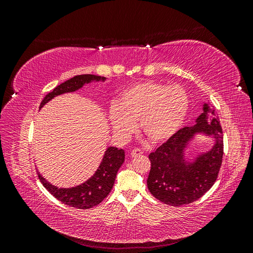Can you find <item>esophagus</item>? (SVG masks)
<instances>
[{
  "mask_svg": "<svg viewBox=\"0 0 253 253\" xmlns=\"http://www.w3.org/2000/svg\"><path fill=\"white\" fill-rule=\"evenodd\" d=\"M141 154H143V152H142V150H140V149H134L132 152H131V156L132 157H136V156H140Z\"/></svg>",
  "mask_w": 253,
  "mask_h": 253,
  "instance_id": "34e87169",
  "label": "esophagus"
}]
</instances>
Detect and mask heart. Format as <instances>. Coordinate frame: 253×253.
Masks as SVG:
<instances>
[{"mask_svg":"<svg viewBox=\"0 0 253 253\" xmlns=\"http://www.w3.org/2000/svg\"><path fill=\"white\" fill-rule=\"evenodd\" d=\"M189 109V97L180 85L155 81L135 83L122 90L117 103H113L109 117L114 132L126 137L139 120L141 132L149 140L164 142L178 131Z\"/></svg>","mask_w":253,"mask_h":253,"instance_id":"heart-1","label":"heart"}]
</instances>
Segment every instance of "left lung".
<instances>
[{
    "label": "left lung",
    "mask_w": 253,
    "mask_h": 253,
    "mask_svg": "<svg viewBox=\"0 0 253 253\" xmlns=\"http://www.w3.org/2000/svg\"><path fill=\"white\" fill-rule=\"evenodd\" d=\"M197 134L212 136L214 143L206 152L185 157V151ZM224 137L214 109L204 103L203 113L193 126L176 132L155 152L151 153V170L147 185L151 194L173 207L188 205L201 198L215 182L223 162Z\"/></svg>",
    "instance_id": "left-lung-1"
}]
</instances>
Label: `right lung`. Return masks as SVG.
I'll list each match as a JSON object with an SVG mask.
<instances>
[{
    "label": "right lung",
    "mask_w": 253,
    "mask_h": 253,
    "mask_svg": "<svg viewBox=\"0 0 253 253\" xmlns=\"http://www.w3.org/2000/svg\"><path fill=\"white\" fill-rule=\"evenodd\" d=\"M106 78L101 76L89 74L75 76L74 78L61 83L45 96L40 104V109L57 96L65 93H73L82 88L84 84L93 81L104 82ZM124 162L125 151L115 147H109L95 174L81 185L73 188H58L48 182L39 172L38 175L45 189L61 203L77 209H89L100 204L109 195L114 186L117 172Z\"/></svg>",
    "instance_id": "1"
}]
</instances>
